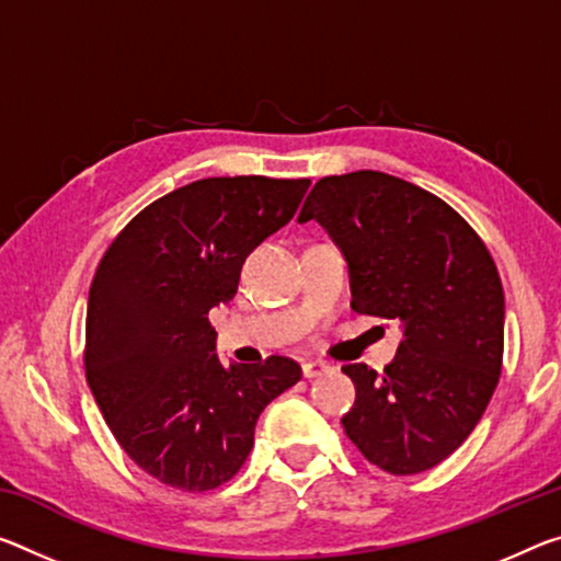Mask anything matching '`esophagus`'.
<instances>
[{
  "label": "esophagus",
  "mask_w": 561,
  "mask_h": 561,
  "mask_svg": "<svg viewBox=\"0 0 561 561\" xmlns=\"http://www.w3.org/2000/svg\"><path fill=\"white\" fill-rule=\"evenodd\" d=\"M329 369H332V367H329V364H324V362H305V364H301V375H305L307 379L322 377V375H327Z\"/></svg>",
  "instance_id": "esophagus-1"
}]
</instances>
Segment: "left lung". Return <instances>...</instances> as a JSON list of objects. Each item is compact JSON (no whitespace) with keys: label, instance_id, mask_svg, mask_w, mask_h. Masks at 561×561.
I'll return each mask as SVG.
<instances>
[{"label":"left lung","instance_id":"1","mask_svg":"<svg viewBox=\"0 0 561 561\" xmlns=\"http://www.w3.org/2000/svg\"><path fill=\"white\" fill-rule=\"evenodd\" d=\"M314 219L350 266L352 309L392 319L404 340L357 387L344 432L389 474L437 467L482 420L502 371L504 291L492 254L447 202L399 176H324L299 221Z\"/></svg>","mask_w":561,"mask_h":561}]
</instances>
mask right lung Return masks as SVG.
<instances>
[{
	"instance_id": "1",
	"label": "right lung",
	"mask_w": 561,
	"mask_h": 561,
	"mask_svg": "<svg viewBox=\"0 0 561 561\" xmlns=\"http://www.w3.org/2000/svg\"><path fill=\"white\" fill-rule=\"evenodd\" d=\"M309 180L209 176L164 194L122 229L87 307L89 389L139 469L182 492L232 479L264 407L301 379L297 362L225 364L209 309L295 217Z\"/></svg>"
}]
</instances>
